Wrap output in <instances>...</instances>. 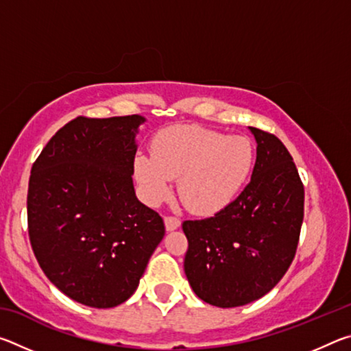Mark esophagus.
I'll use <instances>...</instances> for the list:
<instances>
[{
    "label": "esophagus",
    "mask_w": 351,
    "mask_h": 351,
    "mask_svg": "<svg viewBox=\"0 0 351 351\" xmlns=\"http://www.w3.org/2000/svg\"><path fill=\"white\" fill-rule=\"evenodd\" d=\"M164 223H165V229L169 230H175V229H178L181 226V221L178 218H175V217H165V219H164Z\"/></svg>",
    "instance_id": "obj_1"
}]
</instances>
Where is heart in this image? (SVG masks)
Listing matches in <instances>:
<instances>
[{
  "instance_id": "heart-1",
  "label": "heart",
  "mask_w": 351,
  "mask_h": 351,
  "mask_svg": "<svg viewBox=\"0 0 351 351\" xmlns=\"http://www.w3.org/2000/svg\"><path fill=\"white\" fill-rule=\"evenodd\" d=\"M254 164V148L245 136H228L197 125L164 130L153 153H139L134 175L150 204H159L178 180L182 204L197 215H213L232 203Z\"/></svg>"
}]
</instances>
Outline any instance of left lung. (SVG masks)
<instances>
[{
    "label": "left lung",
    "mask_w": 351,
    "mask_h": 351,
    "mask_svg": "<svg viewBox=\"0 0 351 351\" xmlns=\"http://www.w3.org/2000/svg\"><path fill=\"white\" fill-rule=\"evenodd\" d=\"M257 142L251 182L215 217L184 221V271L193 293L219 308L260 299L293 261L304 221V184L287 147L249 127Z\"/></svg>",
    "instance_id": "1"
}]
</instances>
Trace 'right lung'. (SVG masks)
I'll return each mask as SVG.
<instances>
[{
  "instance_id": "1",
  "label": "right lung",
  "mask_w": 351,
  "mask_h": 351,
  "mask_svg": "<svg viewBox=\"0 0 351 351\" xmlns=\"http://www.w3.org/2000/svg\"><path fill=\"white\" fill-rule=\"evenodd\" d=\"M139 114L77 117L52 136L34 162L27 226L40 268L69 299L112 308L133 295L162 218L136 197Z\"/></svg>"
}]
</instances>
